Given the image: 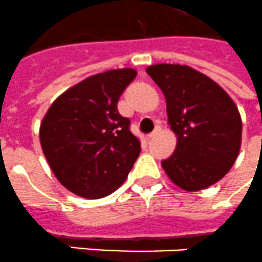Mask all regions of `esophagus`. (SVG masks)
<instances>
[{
	"label": "esophagus",
	"instance_id": "esophagus-1",
	"mask_svg": "<svg viewBox=\"0 0 262 262\" xmlns=\"http://www.w3.org/2000/svg\"><path fill=\"white\" fill-rule=\"evenodd\" d=\"M158 132H160V126H157V127H156V129H155V130L151 132V133H149V135H148V138H149V140H150V138L155 137V136L157 135Z\"/></svg>",
	"mask_w": 262,
	"mask_h": 262
}]
</instances>
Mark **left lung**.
Instances as JSON below:
<instances>
[{"mask_svg": "<svg viewBox=\"0 0 262 262\" xmlns=\"http://www.w3.org/2000/svg\"><path fill=\"white\" fill-rule=\"evenodd\" d=\"M146 73L164 93L177 137L173 155L161 162L165 173L185 192L209 188L229 172L241 148L236 104L219 83L186 65L157 63Z\"/></svg>", "mask_w": 262, "mask_h": 262, "instance_id": "8db88e82", "label": "left lung"}]
</instances>
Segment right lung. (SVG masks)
Masks as SVG:
<instances>
[{"instance_id": "1", "label": "right lung", "mask_w": 262, "mask_h": 262, "mask_svg": "<svg viewBox=\"0 0 262 262\" xmlns=\"http://www.w3.org/2000/svg\"><path fill=\"white\" fill-rule=\"evenodd\" d=\"M137 72L130 68L94 74L63 92L39 126L46 161L68 190L97 200L117 190L141 144L117 104Z\"/></svg>"}]
</instances>
